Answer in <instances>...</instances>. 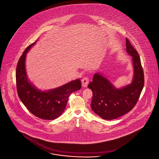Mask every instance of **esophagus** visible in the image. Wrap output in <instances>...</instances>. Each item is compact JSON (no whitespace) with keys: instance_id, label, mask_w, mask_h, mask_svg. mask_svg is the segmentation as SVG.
<instances>
[{"instance_id":"esophagus-1","label":"esophagus","mask_w":159,"mask_h":159,"mask_svg":"<svg viewBox=\"0 0 159 159\" xmlns=\"http://www.w3.org/2000/svg\"><path fill=\"white\" fill-rule=\"evenodd\" d=\"M89 79L86 77L83 78L82 80V85L83 87L85 88V87H87L88 84H89Z\"/></svg>"}]
</instances>
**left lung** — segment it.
<instances>
[{
	"label": "left lung",
	"mask_w": 159,
	"mask_h": 159,
	"mask_svg": "<svg viewBox=\"0 0 159 159\" xmlns=\"http://www.w3.org/2000/svg\"><path fill=\"white\" fill-rule=\"evenodd\" d=\"M126 47L127 54L132 58L133 76L131 82L118 88L108 77L97 72L88 85L93 92L92 109L104 120H114L130 111L143 89L144 78L140 58L127 38Z\"/></svg>",
	"instance_id": "8db88e82"
}]
</instances>
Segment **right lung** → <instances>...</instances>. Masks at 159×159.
Instances as JSON below:
<instances>
[{"instance_id":"obj_1","label":"right lung","mask_w":159,"mask_h":159,"mask_svg":"<svg viewBox=\"0 0 159 159\" xmlns=\"http://www.w3.org/2000/svg\"><path fill=\"white\" fill-rule=\"evenodd\" d=\"M37 41L28 46L16 67V81L18 94L26 108L39 118L52 120L63 113L69 96L81 88L80 79L70 81L56 88L42 90L37 88L27 76L26 71V54Z\"/></svg>"}]
</instances>
